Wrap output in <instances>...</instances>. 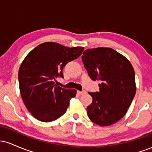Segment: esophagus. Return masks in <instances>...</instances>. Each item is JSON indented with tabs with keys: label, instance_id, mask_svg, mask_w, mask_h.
Masks as SVG:
<instances>
[{
	"label": "esophagus",
	"instance_id": "esophagus-1",
	"mask_svg": "<svg viewBox=\"0 0 152 152\" xmlns=\"http://www.w3.org/2000/svg\"><path fill=\"white\" fill-rule=\"evenodd\" d=\"M77 93H78V94H79V95H83V94H86V92L85 91H78Z\"/></svg>",
	"mask_w": 152,
	"mask_h": 152
}]
</instances>
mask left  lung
Wrapping results in <instances>:
<instances>
[{
	"instance_id": "8db88e82",
	"label": "left lung",
	"mask_w": 152,
	"mask_h": 152,
	"mask_svg": "<svg viewBox=\"0 0 152 152\" xmlns=\"http://www.w3.org/2000/svg\"><path fill=\"white\" fill-rule=\"evenodd\" d=\"M82 61L93 81H100L99 91L88 92L93 102L87 107L91 121L105 126L126 114L136 94L135 73L129 61L111 48L86 49Z\"/></svg>"
}]
</instances>
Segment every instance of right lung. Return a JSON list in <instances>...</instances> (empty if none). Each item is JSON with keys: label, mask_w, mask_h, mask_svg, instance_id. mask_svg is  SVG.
Segmentation results:
<instances>
[{"label": "right lung", "mask_w": 152, "mask_h": 152, "mask_svg": "<svg viewBox=\"0 0 152 152\" xmlns=\"http://www.w3.org/2000/svg\"><path fill=\"white\" fill-rule=\"evenodd\" d=\"M83 49L46 42L26 56L19 68V88L23 102L34 117L50 122L65 114L76 91L61 88L54 81L64 77V67L78 58Z\"/></svg>", "instance_id": "add662e5"}]
</instances>
